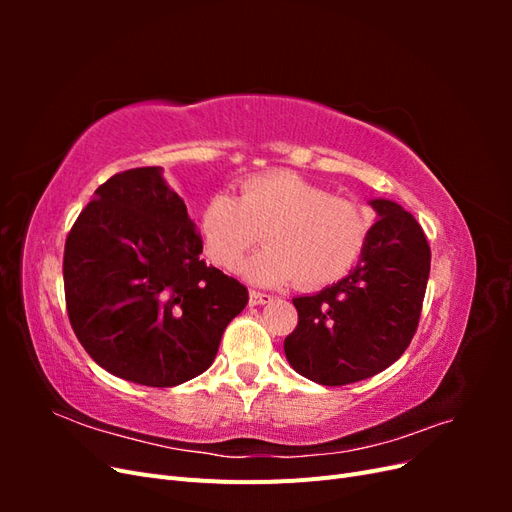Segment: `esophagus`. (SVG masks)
<instances>
[{
	"label": "esophagus",
	"mask_w": 512,
	"mask_h": 512,
	"mask_svg": "<svg viewBox=\"0 0 512 512\" xmlns=\"http://www.w3.org/2000/svg\"><path fill=\"white\" fill-rule=\"evenodd\" d=\"M273 297L269 292H260V290H250V303L252 305H265L269 303Z\"/></svg>",
	"instance_id": "34e87169"
}]
</instances>
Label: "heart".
<instances>
[{"label": "heart", "mask_w": 512, "mask_h": 512, "mask_svg": "<svg viewBox=\"0 0 512 512\" xmlns=\"http://www.w3.org/2000/svg\"><path fill=\"white\" fill-rule=\"evenodd\" d=\"M371 230L369 213L350 198L288 170L254 175L239 198L220 192L200 213V237L215 265L235 273L247 252L269 247L247 262V280L280 286L301 280L307 288L333 284L361 258Z\"/></svg>", "instance_id": "1"}]
</instances>
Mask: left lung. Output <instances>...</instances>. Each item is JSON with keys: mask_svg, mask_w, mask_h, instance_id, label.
I'll return each instance as SVG.
<instances>
[{"mask_svg": "<svg viewBox=\"0 0 512 512\" xmlns=\"http://www.w3.org/2000/svg\"><path fill=\"white\" fill-rule=\"evenodd\" d=\"M378 222L365 250L337 284L292 299L299 324L286 339L297 374L324 386H344L380 374L410 346L421 318L431 250L404 207L369 200Z\"/></svg>", "mask_w": 512, "mask_h": 512, "instance_id": "1", "label": "left lung"}]
</instances>
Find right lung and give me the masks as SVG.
<instances>
[{"mask_svg":"<svg viewBox=\"0 0 512 512\" xmlns=\"http://www.w3.org/2000/svg\"><path fill=\"white\" fill-rule=\"evenodd\" d=\"M200 254V232L160 166L102 183L64 252L68 318L91 359L158 389L207 371L250 297Z\"/></svg>","mask_w":512,"mask_h":512,"instance_id":"add662e5","label":"right lung"}]
</instances>
